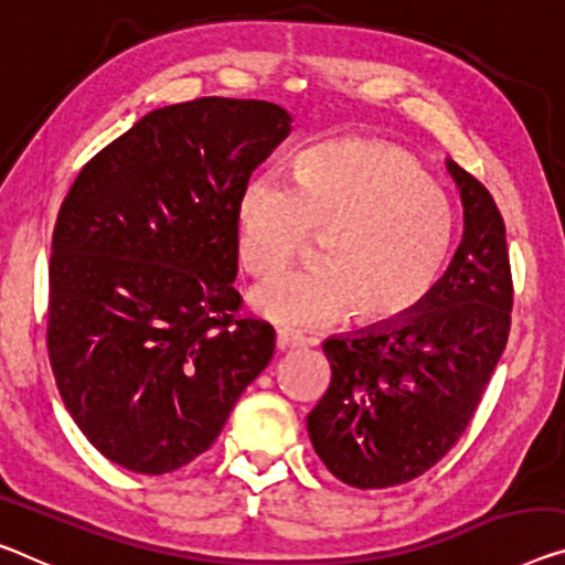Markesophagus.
<instances>
[{"label":"esophagus","instance_id":"1","mask_svg":"<svg viewBox=\"0 0 565 565\" xmlns=\"http://www.w3.org/2000/svg\"><path fill=\"white\" fill-rule=\"evenodd\" d=\"M275 345H277V351H292V349H300L302 338L290 333V331H277Z\"/></svg>","mask_w":565,"mask_h":565}]
</instances>
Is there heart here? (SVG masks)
<instances>
[{"mask_svg":"<svg viewBox=\"0 0 565 565\" xmlns=\"http://www.w3.org/2000/svg\"><path fill=\"white\" fill-rule=\"evenodd\" d=\"M310 234L320 237L318 267L259 285L253 306L292 328L345 316L363 328L394 326L437 288L455 212L409 151L349 138L302 153L292 184L257 173L234 202V253L249 275L280 273Z\"/></svg>","mask_w":565,"mask_h":565,"instance_id":"heart-1","label":"heart"}]
</instances>
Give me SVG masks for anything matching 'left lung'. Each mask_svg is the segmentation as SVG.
Wrapping results in <instances>:
<instances>
[{
  "mask_svg": "<svg viewBox=\"0 0 565 565\" xmlns=\"http://www.w3.org/2000/svg\"><path fill=\"white\" fill-rule=\"evenodd\" d=\"M465 206L452 265L402 323L328 338L331 384L308 414L318 457L338 480L384 490L431 470L470 424L505 351L513 275L492 194L455 161Z\"/></svg>",
  "mask_w": 565,
  "mask_h": 565,
  "instance_id": "left-lung-1",
  "label": "left lung"
}]
</instances>
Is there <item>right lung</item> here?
Returning a JSON list of instances; mask_svg holds the SVG:
<instances>
[{"label":"right lung","instance_id":"1","mask_svg":"<svg viewBox=\"0 0 565 565\" xmlns=\"http://www.w3.org/2000/svg\"><path fill=\"white\" fill-rule=\"evenodd\" d=\"M267 100L151 110L77 173L50 255L47 353L90 445L141 475L206 452L275 351L239 316L234 202L290 134Z\"/></svg>","mask_w":565,"mask_h":565}]
</instances>
